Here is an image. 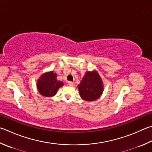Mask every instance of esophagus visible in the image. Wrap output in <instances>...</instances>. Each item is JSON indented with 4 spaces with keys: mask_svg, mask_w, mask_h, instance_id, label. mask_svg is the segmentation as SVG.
<instances>
[{
    "mask_svg": "<svg viewBox=\"0 0 152 152\" xmlns=\"http://www.w3.org/2000/svg\"><path fill=\"white\" fill-rule=\"evenodd\" d=\"M68 84V86H72L74 85V83L72 82H69Z\"/></svg>",
    "mask_w": 152,
    "mask_h": 152,
    "instance_id": "34e87169",
    "label": "esophagus"
}]
</instances>
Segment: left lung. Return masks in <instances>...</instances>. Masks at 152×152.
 <instances>
[{
	"label": "left lung",
	"instance_id": "8db88e82",
	"mask_svg": "<svg viewBox=\"0 0 152 152\" xmlns=\"http://www.w3.org/2000/svg\"><path fill=\"white\" fill-rule=\"evenodd\" d=\"M78 88L81 98L88 102L97 100L104 90L102 80L96 70L87 72Z\"/></svg>",
	"mask_w": 152,
	"mask_h": 152
}]
</instances>
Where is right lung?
Wrapping results in <instances>:
<instances>
[{
  "mask_svg": "<svg viewBox=\"0 0 152 152\" xmlns=\"http://www.w3.org/2000/svg\"><path fill=\"white\" fill-rule=\"evenodd\" d=\"M63 86V82L57 80V75L53 71L43 74L37 81L38 92L43 96L51 97L57 93L58 90Z\"/></svg>",
  "mask_w": 152,
  "mask_h": 152,
  "instance_id": "right-lung-1",
  "label": "right lung"
}]
</instances>
